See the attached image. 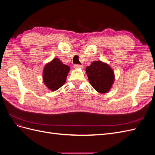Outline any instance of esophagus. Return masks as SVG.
I'll use <instances>...</instances> for the list:
<instances>
[{
	"mask_svg": "<svg viewBox=\"0 0 155 155\" xmlns=\"http://www.w3.org/2000/svg\"><path fill=\"white\" fill-rule=\"evenodd\" d=\"M83 66L81 64H75L74 65V68L78 69V68H83Z\"/></svg>",
	"mask_w": 155,
	"mask_h": 155,
	"instance_id": "esophagus-1",
	"label": "esophagus"
}]
</instances>
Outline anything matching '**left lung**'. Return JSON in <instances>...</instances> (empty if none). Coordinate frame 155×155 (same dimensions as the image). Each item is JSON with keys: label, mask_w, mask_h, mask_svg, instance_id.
<instances>
[{"label": "left lung", "mask_w": 155, "mask_h": 155, "mask_svg": "<svg viewBox=\"0 0 155 155\" xmlns=\"http://www.w3.org/2000/svg\"><path fill=\"white\" fill-rule=\"evenodd\" d=\"M89 83L95 90L101 94L109 92L114 81V73L109 64L94 61L86 68Z\"/></svg>", "instance_id": "1"}]
</instances>
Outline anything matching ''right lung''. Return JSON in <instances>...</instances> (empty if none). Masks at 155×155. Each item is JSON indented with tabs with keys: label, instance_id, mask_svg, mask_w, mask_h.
Masks as SVG:
<instances>
[{
	"label": "right lung",
	"instance_id": "1",
	"mask_svg": "<svg viewBox=\"0 0 155 155\" xmlns=\"http://www.w3.org/2000/svg\"><path fill=\"white\" fill-rule=\"evenodd\" d=\"M70 67L55 58L46 64L43 69V78L45 85L49 90L55 91L66 82Z\"/></svg>",
	"mask_w": 155,
	"mask_h": 155
}]
</instances>
